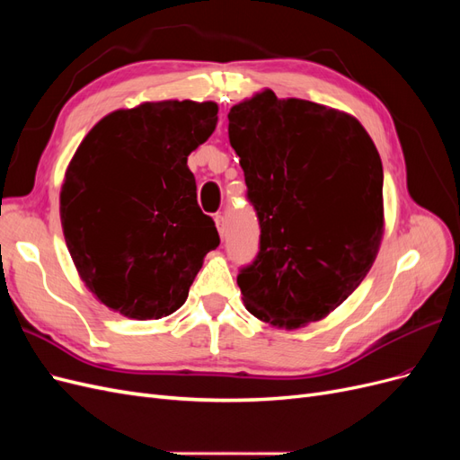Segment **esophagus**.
<instances>
[{"mask_svg": "<svg viewBox=\"0 0 460 460\" xmlns=\"http://www.w3.org/2000/svg\"><path fill=\"white\" fill-rule=\"evenodd\" d=\"M215 225H217V230H218V234H220V238L225 240V235H226V220H225V217L217 215V217H215Z\"/></svg>", "mask_w": 460, "mask_h": 460, "instance_id": "1", "label": "esophagus"}]
</instances>
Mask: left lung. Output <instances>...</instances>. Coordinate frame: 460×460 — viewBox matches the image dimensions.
<instances>
[{"instance_id": "8db88e82", "label": "left lung", "mask_w": 460, "mask_h": 460, "mask_svg": "<svg viewBox=\"0 0 460 460\" xmlns=\"http://www.w3.org/2000/svg\"><path fill=\"white\" fill-rule=\"evenodd\" d=\"M228 137L261 228L259 252L238 274L245 309L280 328L316 323L378 253V151L357 119L270 90L230 109Z\"/></svg>"}]
</instances>
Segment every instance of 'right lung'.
I'll return each mask as SVG.
<instances>
[{"mask_svg":"<svg viewBox=\"0 0 460 460\" xmlns=\"http://www.w3.org/2000/svg\"><path fill=\"white\" fill-rule=\"evenodd\" d=\"M213 102H159L102 119L68 164L61 225L82 280L137 320L184 305L203 257L220 243L198 205L188 155L217 127Z\"/></svg>","mask_w":460,"mask_h":460,"instance_id":"right-lung-1","label":"right lung"}]
</instances>
